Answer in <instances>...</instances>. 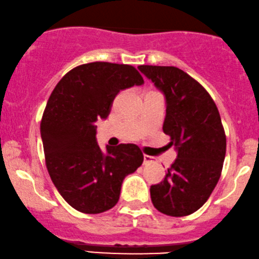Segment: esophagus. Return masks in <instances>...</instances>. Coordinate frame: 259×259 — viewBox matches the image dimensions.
<instances>
[{
  "mask_svg": "<svg viewBox=\"0 0 259 259\" xmlns=\"http://www.w3.org/2000/svg\"><path fill=\"white\" fill-rule=\"evenodd\" d=\"M154 157L149 156V155H144V165H150L151 162H153Z\"/></svg>",
  "mask_w": 259,
  "mask_h": 259,
  "instance_id": "34e87169",
  "label": "esophagus"
}]
</instances>
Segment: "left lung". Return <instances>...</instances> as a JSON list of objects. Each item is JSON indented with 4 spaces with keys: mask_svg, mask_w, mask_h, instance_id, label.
<instances>
[{
    "mask_svg": "<svg viewBox=\"0 0 259 259\" xmlns=\"http://www.w3.org/2000/svg\"><path fill=\"white\" fill-rule=\"evenodd\" d=\"M138 69L165 96L162 130L178 153L165 179L150 187L151 201L161 213L184 217L207 201L220 181L227 149L220 111L207 91L183 70L156 65Z\"/></svg>",
    "mask_w": 259,
    "mask_h": 259,
    "instance_id": "8db88e82",
    "label": "left lung"
}]
</instances>
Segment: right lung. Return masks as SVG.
<instances>
[{
  "instance_id": "1",
  "label": "right lung",
  "mask_w": 259,
  "mask_h": 259,
  "mask_svg": "<svg viewBox=\"0 0 259 259\" xmlns=\"http://www.w3.org/2000/svg\"><path fill=\"white\" fill-rule=\"evenodd\" d=\"M143 83L135 66L94 62L70 70L48 99L41 121L46 166L63 199L82 213L114 207L124 177L143 163L136 144L106 145L103 153L94 126L109 116L120 91Z\"/></svg>"
}]
</instances>
